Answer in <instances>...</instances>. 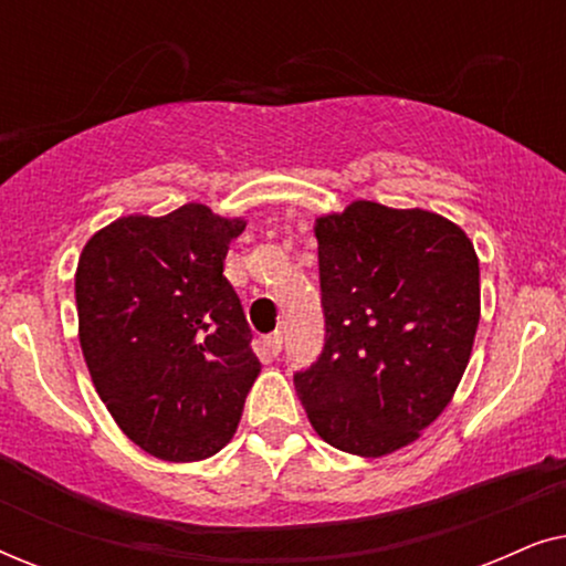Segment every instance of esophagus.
Listing matches in <instances>:
<instances>
[{"instance_id": "1", "label": "esophagus", "mask_w": 566, "mask_h": 566, "mask_svg": "<svg viewBox=\"0 0 566 566\" xmlns=\"http://www.w3.org/2000/svg\"><path fill=\"white\" fill-rule=\"evenodd\" d=\"M262 347H265L268 355H273V358H275V355L283 350V335H281V332H270V335L262 337Z\"/></svg>"}]
</instances>
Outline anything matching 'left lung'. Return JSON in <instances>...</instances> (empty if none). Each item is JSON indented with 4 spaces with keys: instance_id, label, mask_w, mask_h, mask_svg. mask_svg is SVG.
Returning a JSON list of instances; mask_svg holds the SVG:
<instances>
[{
    "instance_id": "1",
    "label": "left lung",
    "mask_w": 566,
    "mask_h": 566,
    "mask_svg": "<svg viewBox=\"0 0 566 566\" xmlns=\"http://www.w3.org/2000/svg\"><path fill=\"white\" fill-rule=\"evenodd\" d=\"M314 234L327 335L293 384L316 436L378 459L451 401L479 327V260L453 221L374 200L322 216Z\"/></svg>"
}]
</instances>
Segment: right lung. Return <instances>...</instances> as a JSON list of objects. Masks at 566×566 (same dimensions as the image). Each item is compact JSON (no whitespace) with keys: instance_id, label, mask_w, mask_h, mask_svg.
<instances>
[{"instance_id":"1","label":"right lung","mask_w":566,"mask_h":566,"mask_svg":"<svg viewBox=\"0 0 566 566\" xmlns=\"http://www.w3.org/2000/svg\"><path fill=\"white\" fill-rule=\"evenodd\" d=\"M242 219L203 203L123 216L84 244L74 291L92 384L118 428L161 461H200L234 438L260 374L223 277Z\"/></svg>"}]
</instances>
